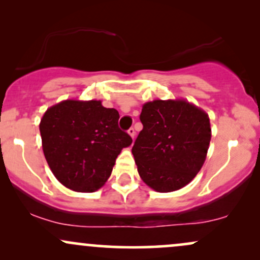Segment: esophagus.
<instances>
[{
  "instance_id": "1",
  "label": "esophagus",
  "mask_w": 260,
  "mask_h": 260,
  "mask_svg": "<svg viewBox=\"0 0 260 260\" xmlns=\"http://www.w3.org/2000/svg\"><path fill=\"white\" fill-rule=\"evenodd\" d=\"M128 134H129V136L134 139V137H136V129H134L133 127H131L129 129H128Z\"/></svg>"
}]
</instances>
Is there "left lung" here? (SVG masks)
<instances>
[{"instance_id":"8db88e82","label":"left lung","mask_w":260,"mask_h":260,"mask_svg":"<svg viewBox=\"0 0 260 260\" xmlns=\"http://www.w3.org/2000/svg\"><path fill=\"white\" fill-rule=\"evenodd\" d=\"M143 124L132 148L142 180L161 193L189 183L207 157L211 138L208 115L186 100L143 105Z\"/></svg>"}]
</instances>
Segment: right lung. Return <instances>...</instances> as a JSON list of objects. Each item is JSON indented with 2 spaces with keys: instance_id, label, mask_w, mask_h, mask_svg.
Segmentation results:
<instances>
[{
  "instance_id": "right-lung-1",
  "label": "right lung",
  "mask_w": 260,
  "mask_h": 260,
  "mask_svg": "<svg viewBox=\"0 0 260 260\" xmlns=\"http://www.w3.org/2000/svg\"><path fill=\"white\" fill-rule=\"evenodd\" d=\"M118 118L117 110L98 100H64L47 109L40 122L43 150L63 186L84 193L104 186L118 154L132 144Z\"/></svg>"
}]
</instances>
